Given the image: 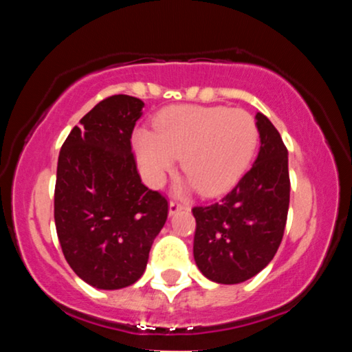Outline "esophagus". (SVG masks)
<instances>
[{"label":"esophagus","instance_id":"obj_1","mask_svg":"<svg viewBox=\"0 0 352 352\" xmlns=\"http://www.w3.org/2000/svg\"><path fill=\"white\" fill-rule=\"evenodd\" d=\"M185 208H187V205H184L182 201L172 200L170 204H168V213H170V215H175V213H179L180 210H185Z\"/></svg>","mask_w":352,"mask_h":352}]
</instances>
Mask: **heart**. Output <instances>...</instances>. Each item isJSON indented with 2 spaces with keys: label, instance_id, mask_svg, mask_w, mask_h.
<instances>
[{
  "label": "heart",
  "instance_id": "heart-1",
  "mask_svg": "<svg viewBox=\"0 0 352 352\" xmlns=\"http://www.w3.org/2000/svg\"><path fill=\"white\" fill-rule=\"evenodd\" d=\"M155 132L137 129L132 144L145 179L160 185L182 157L188 184L204 195L232 187L252 164L258 125L252 114L223 106H177L153 120Z\"/></svg>",
  "mask_w": 352,
  "mask_h": 352
}]
</instances>
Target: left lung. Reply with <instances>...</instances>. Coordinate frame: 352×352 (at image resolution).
<instances>
[{
  "label": "left lung",
  "mask_w": 352,
  "mask_h": 352,
  "mask_svg": "<svg viewBox=\"0 0 352 352\" xmlns=\"http://www.w3.org/2000/svg\"><path fill=\"white\" fill-rule=\"evenodd\" d=\"M260 152L248 172L220 201L193 207V258L208 280L236 285L273 260L289 207L288 151L280 132L258 112Z\"/></svg>",
  "instance_id": "1"
}]
</instances>
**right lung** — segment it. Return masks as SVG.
Returning <instances> with one entry per match:
<instances>
[{
	"instance_id": "obj_1",
	"label": "right lung",
	"mask_w": 352,
	"mask_h": 352,
	"mask_svg": "<svg viewBox=\"0 0 352 352\" xmlns=\"http://www.w3.org/2000/svg\"><path fill=\"white\" fill-rule=\"evenodd\" d=\"M142 107L125 94L100 100L59 152L56 232L74 273L99 289L125 288L142 276L168 215L165 197L140 180L132 153Z\"/></svg>"
}]
</instances>
